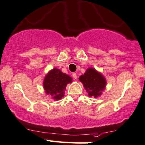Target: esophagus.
I'll list each match as a JSON object with an SVG mask.
<instances>
[{"instance_id":"34e87169","label":"esophagus","mask_w":145,"mask_h":145,"mask_svg":"<svg viewBox=\"0 0 145 145\" xmlns=\"http://www.w3.org/2000/svg\"><path fill=\"white\" fill-rule=\"evenodd\" d=\"M72 75V77H73V79H74V80H77V74H76L75 72H73Z\"/></svg>"}]
</instances>
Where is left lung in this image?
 <instances>
[{
  "instance_id": "1",
  "label": "left lung",
  "mask_w": 145,
  "mask_h": 145,
  "mask_svg": "<svg viewBox=\"0 0 145 145\" xmlns=\"http://www.w3.org/2000/svg\"><path fill=\"white\" fill-rule=\"evenodd\" d=\"M79 79L82 82L87 91H88L89 97H97L100 96L106 87L104 77L94 68L87 69L85 73L80 76Z\"/></svg>"
}]
</instances>
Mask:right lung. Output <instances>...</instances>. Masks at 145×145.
Returning <instances> with one entry per match:
<instances>
[{
  "label": "right lung",
  "instance_id": "add662e5",
  "mask_svg": "<svg viewBox=\"0 0 145 145\" xmlns=\"http://www.w3.org/2000/svg\"><path fill=\"white\" fill-rule=\"evenodd\" d=\"M71 82L72 78L69 75L54 68L46 76L44 87L47 94L52 96L55 100H59L63 97L67 84Z\"/></svg>",
  "mask_w": 145,
  "mask_h": 145
}]
</instances>
